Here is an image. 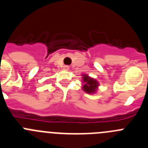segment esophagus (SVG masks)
I'll use <instances>...</instances> for the list:
<instances>
[{
  "label": "esophagus",
  "mask_w": 148,
  "mask_h": 148,
  "mask_svg": "<svg viewBox=\"0 0 148 148\" xmlns=\"http://www.w3.org/2000/svg\"><path fill=\"white\" fill-rule=\"evenodd\" d=\"M69 69H70V66H67V65H64V70H69Z\"/></svg>",
  "instance_id": "esophagus-1"
}]
</instances>
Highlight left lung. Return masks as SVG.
I'll use <instances>...</instances> for the list:
<instances>
[{"label":"left lung","mask_w":148,"mask_h":148,"mask_svg":"<svg viewBox=\"0 0 148 148\" xmlns=\"http://www.w3.org/2000/svg\"><path fill=\"white\" fill-rule=\"evenodd\" d=\"M84 82H85V84L83 85L84 90L87 93H93L96 91L98 85L99 84L95 80H94L93 78H90L88 75H84L83 77Z\"/></svg>","instance_id":"1"}]
</instances>
